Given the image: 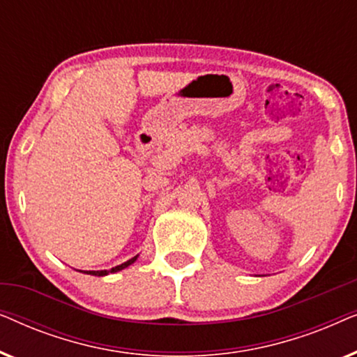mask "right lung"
<instances>
[{
    "label": "right lung",
    "instance_id": "right-lung-1",
    "mask_svg": "<svg viewBox=\"0 0 357 357\" xmlns=\"http://www.w3.org/2000/svg\"><path fill=\"white\" fill-rule=\"evenodd\" d=\"M138 257H139V255H136V257H133V258H130L128 261L121 263V265H119V266L110 268V270H100V271H82V270H79V271H81V273H86V275H92V276H107V275H110V273L121 271V270H125V268H128L130 265H133V263H135L136 260H138Z\"/></svg>",
    "mask_w": 357,
    "mask_h": 357
}]
</instances>
